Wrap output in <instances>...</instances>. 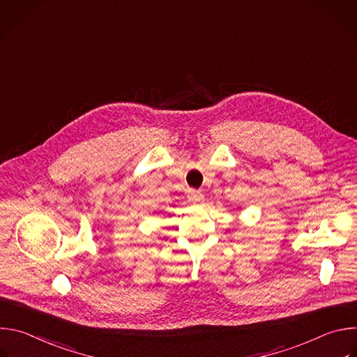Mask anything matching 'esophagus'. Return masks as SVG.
Wrapping results in <instances>:
<instances>
[{
  "mask_svg": "<svg viewBox=\"0 0 357 357\" xmlns=\"http://www.w3.org/2000/svg\"><path fill=\"white\" fill-rule=\"evenodd\" d=\"M188 199H189L192 203H199V202L203 200V195H202L200 192H197V190L190 189L189 193H188Z\"/></svg>",
  "mask_w": 357,
  "mask_h": 357,
  "instance_id": "obj_1",
  "label": "esophagus"
}]
</instances>
